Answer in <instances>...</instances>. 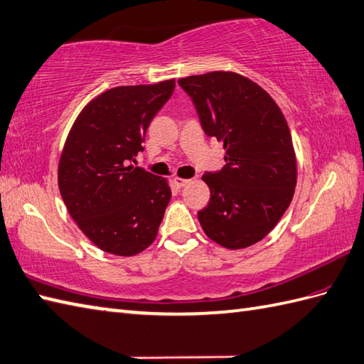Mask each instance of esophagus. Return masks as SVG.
Segmentation results:
<instances>
[{
    "label": "esophagus",
    "instance_id": "obj_1",
    "mask_svg": "<svg viewBox=\"0 0 364 364\" xmlns=\"http://www.w3.org/2000/svg\"><path fill=\"white\" fill-rule=\"evenodd\" d=\"M190 182H191L190 179H182V177H179V176L173 177V183L176 185L177 188H182V187H185V185H188Z\"/></svg>",
    "mask_w": 364,
    "mask_h": 364
}]
</instances>
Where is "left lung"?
I'll use <instances>...</instances> for the list:
<instances>
[{"label": "left lung", "mask_w": 364, "mask_h": 364, "mask_svg": "<svg viewBox=\"0 0 364 364\" xmlns=\"http://www.w3.org/2000/svg\"><path fill=\"white\" fill-rule=\"evenodd\" d=\"M208 136L224 143L225 165L205 173L210 200L198 212L205 235L245 249L276 228L291 203L297 164L282 110L252 80L232 71L179 79Z\"/></svg>", "instance_id": "8db88e82"}]
</instances>
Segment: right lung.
Returning <instances> with one entry per match:
<instances>
[{
	"instance_id": "1",
	"label": "right lung",
	"mask_w": 364,
	"mask_h": 364,
	"mask_svg": "<svg viewBox=\"0 0 364 364\" xmlns=\"http://www.w3.org/2000/svg\"><path fill=\"white\" fill-rule=\"evenodd\" d=\"M174 79L101 93L77 115L59 160V190L84 235L104 252L131 257L152 245L171 188L132 161Z\"/></svg>"
}]
</instances>
